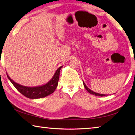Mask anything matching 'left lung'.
Masks as SVG:
<instances>
[{
  "label": "left lung",
  "mask_w": 135,
  "mask_h": 135,
  "mask_svg": "<svg viewBox=\"0 0 135 135\" xmlns=\"http://www.w3.org/2000/svg\"><path fill=\"white\" fill-rule=\"evenodd\" d=\"M83 85L84 86V88H85L87 90V91L88 92L90 93V94H92L93 95H95V96H98V97H105V96H107L106 95H104V94H100V93H96L95 92H93V91H92V90H90V89H89L88 87H87V86L85 84V83H84L83 82Z\"/></svg>",
  "instance_id": "obj_1"
}]
</instances>
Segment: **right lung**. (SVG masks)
<instances>
[{
	"instance_id": "right-lung-1",
	"label": "right lung",
	"mask_w": 135,
	"mask_h": 135,
	"mask_svg": "<svg viewBox=\"0 0 135 135\" xmlns=\"http://www.w3.org/2000/svg\"><path fill=\"white\" fill-rule=\"evenodd\" d=\"M62 67L61 66L57 69L54 76L48 83L44 85L36 87H27L21 85V84L15 83L10 78L8 74H6L11 83L21 94L27 98H30V99H38V98L46 97L52 94L56 89L58 84L59 73H60V70Z\"/></svg>"
}]
</instances>
